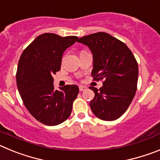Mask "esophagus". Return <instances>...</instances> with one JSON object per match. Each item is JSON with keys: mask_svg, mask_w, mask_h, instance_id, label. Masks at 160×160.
I'll return each mask as SVG.
<instances>
[{"mask_svg": "<svg viewBox=\"0 0 160 160\" xmlns=\"http://www.w3.org/2000/svg\"><path fill=\"white\" fill-rule=\"evenodd\" d=\"M86 90H87V87H85V86H79V90L80 91H84Z\"/></svg>", "mask_w": 160, "mask_h": 160, "instance_id": "1", "label": "esophagus"}]
</instances>
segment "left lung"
Returning a JSON list of instances; mask_svg holds the SVG:
<instances>
[{
  "instance_id": "1",
  "label": "left lung",
  "mask_w": 160,
  "mask_h": 160,
  "mask_svg": "<svg viewBox=\"0 0 160 160\" xmlns=\"http://www.w3.org/2000/svg\"><path fill=\"white\" fill-rule=\"evenodd\" d=\"M78 42L93 53V80H103L99 90L90 87L94 92L90 108L100 119H117L128 110L136 92L138 67L135 56L123 42L107 32L92 33Z\"/></svg>"
}]
</instances>
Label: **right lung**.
<instances>
[{"label": "right lung", "instance_id": "right-lung-1", "mask_svg": "<svg viewBox=\"0 0 160 160\" xmlns=\"http://www.w3.org/2000/svg\"><path fill=\"white\" fill-rule=\"evenodd\" d=\"M78 38L43 33L20 57L16 73L18 91L29 112L45 125H58L71 114L78 87L66 85L59 91L54 88L53 75L60 70L64 51Z\"/></svg>", "mask_w": 160, "mask_h": 160}]
</instances>
